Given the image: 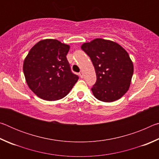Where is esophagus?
<instances>
[{"label":"esophagus","instance_id":"obj_1","mask_svg":"<svg viewBox=\"0 0 159 159\" xmlns=\"http://www.w3.org/2000/svg\"><path fill=\"white\" fill-rule=\"evenodd\" d=\"M79 76H80V78H83V73L82 71H80L79 73Z\"/></svg>","mask_w":159,"mask_h":159}]
</instances>
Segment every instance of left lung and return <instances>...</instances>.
<instances>
[{
  "label": "left lung",
  "instance_id": "1",
  "mask_svg": "<svg viewBox=\"0 0 159 159\" xmlns=\"http://www.w3.org/2000/svg\"><path fill=\"white\" fill-rule=\"evenodd\" d=\"M95 67L97 80L91 90L102 102H111L120 99L130 88L133 64L128 53L119 44L95 39L81 45Z\"/></svg>",
  "mask_w": 159,
  "mask_h": 159
}]
</instances>
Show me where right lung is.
<instances>
[{
  "label": "right lung",
  "instance_id": "right-lung-1",
  "mask_svg": "<svg viewBox=\"0 0 159 159\" xmlns=\"http://www.w3.org/2000/svg\"><path fill=\"white\" fill-rule=\"evenodd\" d=\"M69 48L56 39H44L29 52L24 61V74L29 88L40 98L47 101L63 98L79 80L66 57Z\"/></svg>",
  "mask_w": 159,
  "mask_h": 159
}]
</instances>
